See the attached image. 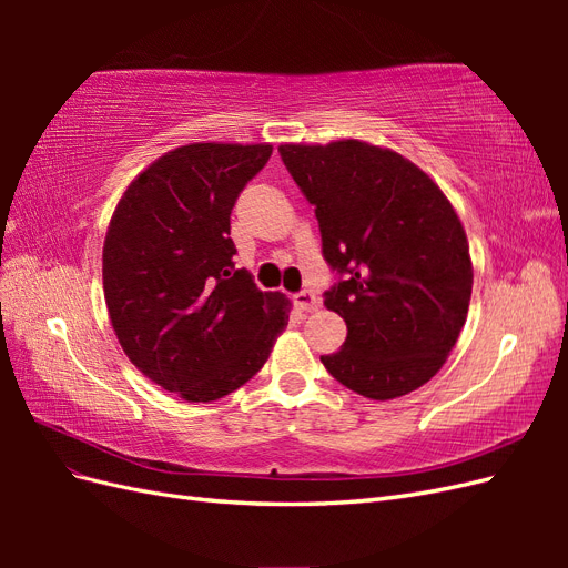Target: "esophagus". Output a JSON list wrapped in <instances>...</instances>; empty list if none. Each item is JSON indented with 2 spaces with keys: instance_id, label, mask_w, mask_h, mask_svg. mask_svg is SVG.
I'll list each match as a JSON object with an SVG mask.
<instances>
[{
  "instance_id": "obj_1",
  "label": "esophagus",
  "mask_w": 568,
  "mask_h": 568,
  "mask_svg": "<svg viewBox=\"0 0 568 568\" xmlns=\"http://www.w3.org/2000/svg\"><path fill=\"white\" fill-rule=\"evenodd\" d=\"M294 303L301 307V311L311 313V311H317L320 296L315 294L313 288H303V291H298V294H294Z\"/></svg>"
}]
</instances>
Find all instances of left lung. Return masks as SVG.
Segmentation results:
<instances>
[{
	"label": "left lung",
	"mask_w": 568,
	"mask_h": 568,
	"mask_svg": "<svg viewBox=\"0 0 568 568\" xmlns=\"http://www.w3.org/2000/svg\"><path fill=\"white\" fill-rule=\"evenodd\" d=\"M280 156L315 205L322 255L336 272L324 305L348 326L322 365L372 400L424 386L457 343L474 284L450 201L400 153L357 140L282 144Z\"/></svg>",
	"instance_id": "1"
}]
</instances>
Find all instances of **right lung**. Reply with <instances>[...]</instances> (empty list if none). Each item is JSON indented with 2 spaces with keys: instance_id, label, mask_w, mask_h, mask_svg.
<instances>
[{
  "instance_id": "1",
  "label": "right lung",
  "mask_w": 568,
  "mask_h": 568,
  "mask_svg": "<svg viewBox=\"0 0 568 568\" xmlns=\"http://www.w3.org/2000/svg\"><path fill=\"white\" fill-rule=\"evenodd\" d=\"M270 144H189L120 199L104 242V296L130 363L189 403L230 395L261 372L288 298L234 267L230 215Z\"/></svg>"
}]
</instances>
